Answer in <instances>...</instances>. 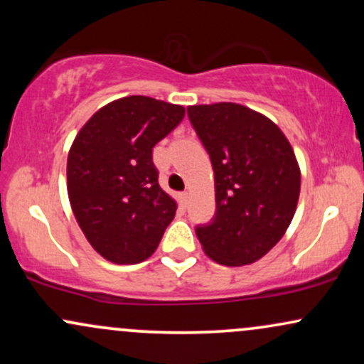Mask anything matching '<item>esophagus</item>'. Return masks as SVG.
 Masks as SVG:
<instances>
[{"label": "esophagus", "instance_id": "obj_1", "mask_svg": "<svg viewBox=\"0 0 364 364\" xmlns=\"http://www.w3.org/2000/svg\"><path fill=\"white\" fill-rule=\"evenodd\" d=\"M178 198H179V203H181L183 207H186L188 200H190V193H188V191H183V193L178 195Z\"/></svg>", "mask_w": 364, "mask_h": 364}]
</instances>
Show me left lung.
Returning a JSON list of instances; mask_svg holds the SVG:
<instances>
[{
	"label": "left lung",
	"instance_id": "obj_1",
	"mask_svg": "<svg viewBox=\"0 0 364 364\" xmlns=\"http://www.w3.org/2000/svg\"><path fill=\"white\" fill-rule=\"evenodd\" d=\"M188 118L215 179V215L196 225V236L217 263L250 265L279 243L294 217L301 188L294 150L274 121L241 104L190 106Z\"/></svg>",
	"mask_w": 364,
	"mask_h": 364
}]
</instances>
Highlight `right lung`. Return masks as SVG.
<instances>
[{"label":"right lung","instance_id":"1","mask_svg":"<svg viewBox=\"0 0 364 364\" xmlns=\"http://www.w3.org/2000/svg\"><path fill=\"white\" fill-rule=\"evenodd\" d=\"M183 118V106L129 95L101 107L75 136L68 198L87 241L106 260H147L176 215V202L159 186L152 149Z\"/></svg>","mask_w":364,"mask_h":364}]
</instances>
